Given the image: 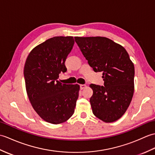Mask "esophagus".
Masks as SVG:
<instances>
[{
  "instance_id": "34e87169",
  "label": "esophagus",
  "mask_w": 155,
  "mask_h": 155,
  "mask_svg": "<svg viewBox=\"0 0 155 155\" xmlns=\"http://www.w3.org/2000/svg\"><path fill=\"white\" fill-rule=\"evenodd\" d=\"M86 84H81L80 85V88L81 90H83V89H84V88H86Z\"/></svg>"
}]
</instances>
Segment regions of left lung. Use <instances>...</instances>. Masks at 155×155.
I'll return each mask as SVG.
<instances>
[{"label":"left lung","mask_w":155,"mask_h":155,"mask_svg":"<svg viewBox=\"0 0 155 155\" xmlns=\"http://www.w3.org/2000/svg\"><path fill=\"white\" fill-rule=\"evenodd\" d=\"M94 72H103L104 86L91 84L90 98L95 117L105 123L116 121L129 106L134 93V67L121 45L102 37H74Z\"/></svg>","instance_id":"1"}]
</instances>
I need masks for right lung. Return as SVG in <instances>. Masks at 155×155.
Masks as SVG:
<instances>
[{
    "label": "right lung",
    "instance_id": "right-lung-1",
    "mask_svg": "<svg viewBox=\"0 0 155 155\" xmlns=\"http://www.w3.org/2000/svg\"><path fill=\"white\" fill-rule=\"evenodd\" d=\"M73 37H54L35 47L24 68L26 90L32 107L44 120L61 124L74 114L79 85L62 84L61 72H67L64 62L70 53Z\"/></svg>",
    "mask_w": 155,
    "mask_h": 155
}]
</instances>
